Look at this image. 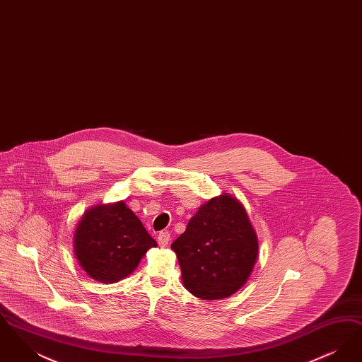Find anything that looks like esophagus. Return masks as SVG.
<instances>
[{"label":"esophagus","instance_id":"1","mask_svg":"<svg viewBox=\"0 0 362 362\" xmlns=\"http://www.w3.org/2000/svg\"><path fill=\"white\" fill-rule=\"evenodd\" d=\"M170 238H171V235L168 232H160L158 236H157V241H158V244L161 247H165L168 244V241H170Z\"/></svg>","mask_w":362,"mask_h":362}]
</instances>
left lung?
Masks as SVG:
<instances>
[{"label": "left lung", "mask_w": 362, "mask_h": 362, "mask_svg": "<svg viewBox=\"0 0 362 362\" xmlns=\"http://www.w3.org/2000/svg\"><path fill=\"white\" fill-rule=\"evenodd\" d=\"M185 288L202 300L238 292L258 258V236L240 202L224 192L198 209L171 244Z\"/></svg>", "instance_id": "obj_1"}]
</instances>
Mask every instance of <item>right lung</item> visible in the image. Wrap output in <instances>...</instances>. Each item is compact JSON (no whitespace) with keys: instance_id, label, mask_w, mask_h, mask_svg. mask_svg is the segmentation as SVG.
<instances>
[{"instance_id":"add662e5","label":"right lung","mask_w":362,"mask_h":362,"mask_svg":"<svg viewBox=\"0 0 362 362\" xmlns=\"http://www.w3.org/2000/svg\"><path fill=\"white\" fill-rule=\"evenodd\" d=\"M74 255L88 276L114 284L132 274L156 247L137 216L124 201L88 209L74 230Z\"/></svg>"}]
</instances>
